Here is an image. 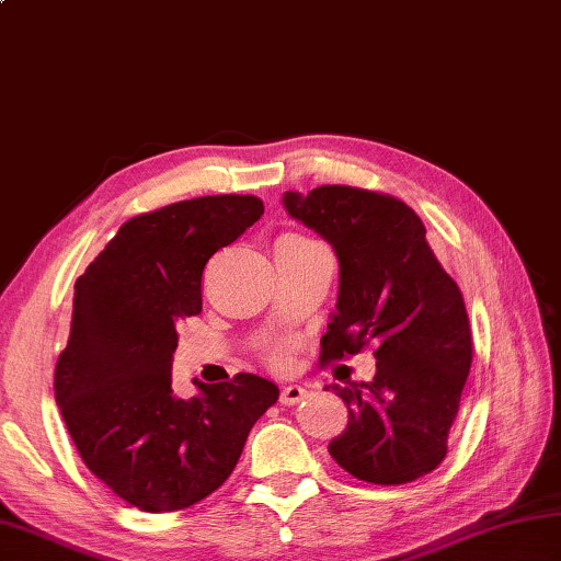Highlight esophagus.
<instances>
[{
	"mask_svg": "<svg viewBox=\"0 0 561 561\" xmlns=\"http://www.w3.org/2000/svg\"><path fill=\"white\" fill-rule=\"evenodd\" d=\"M304 398H306V388L291 383V386H284V388H282L279 402H282V404H296V402L304 400Z\"/></svg>",
	"mask_w": 561,
	"mask_h": 561,
	"instance_id": "esophagus-1",
	"label": "esophagus"
}]
</instances>
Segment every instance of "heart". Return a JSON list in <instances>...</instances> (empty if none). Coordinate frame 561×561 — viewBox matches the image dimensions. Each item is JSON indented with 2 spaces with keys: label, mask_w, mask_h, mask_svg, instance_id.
<instances>
[{
  "label": "heart",
  "mask_w": 561,
  "mask_h": 561,
  "mask_svg": "<svg viewBox=\"0 0 561 561\" xmlns=\"http://www.w3.org/2000/svg\"><path fill=\"white\" fill-rule=\"evenodd\" d=\"M291 359H294V344L291 342H287V340H282V342H274L272 347H270V362L274 364V366H289L291 364Z\"/></svg>",
  "instance_id": "b5f03b06"
}]
</instances>
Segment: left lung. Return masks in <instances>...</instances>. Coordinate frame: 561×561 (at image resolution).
<instances>
[{
	"label": "left lung",
	"instance_id": "8db88e82",
	"mask_svg": "<svg viewBox=\"0 0 561 561\" xmlns=\"http://www.w3.org/2000/svg\"><path fill=\"white\" fill-rule=\"evenodd\" d=\"M284 209L332 245L340 262L337 311L320 359L376 342L371 383H332L350 422L330 456L356 480L404 484L436 470L472 364L462 294L404 202L347 185L284 193Z\"/></svg>",
	"mask_w": 561,
	"mask_h": 561
}]
</instances>
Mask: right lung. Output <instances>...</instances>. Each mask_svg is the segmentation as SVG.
Returning a JSON list of instances; mask_svg holds the SVG:
<instances>
[{
  "instance_id": "add662e5",
  "label": "right lung",
  "mask_w": 561,
  "mask_h": 561,
  "mask_svg": "<svg viewBox=\"0 0 561 561\" xmlns=\"http://www.w3.org/2000/svg\"><path fill=\"white\" fill-rule=\"evenodd\" d=\"M262 214L253 195H209L121 226L75 284L55 400L87 468L149 514L187 508L226 482L250 428L279 398L238 374L178 398V323L202 311V272Z\"/></svg>"
}]
</instances>
